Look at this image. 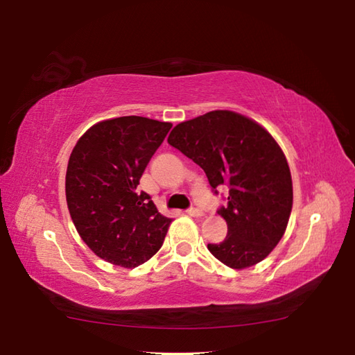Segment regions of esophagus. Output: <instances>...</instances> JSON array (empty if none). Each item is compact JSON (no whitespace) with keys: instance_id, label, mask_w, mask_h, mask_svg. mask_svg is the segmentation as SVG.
<instances>
[{"instance_id":"esophagus-1","label":"esophagus","mask_w":355,"mask_h":355,"mask_svg":"<svg viewBox=\"0 0 355 355\" xmlns=\"http://www.w3.org/2000/svg\"><path fill=\"white\" fill-rule=\"evenodd\" d=\"M186 213H188L189 216H192V218H202V216H203V211H202V209H199V208H189Z\"/></svg>"}]
</instances>
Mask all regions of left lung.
<instances>
[{
    "mask_svg": "<svg viewBox=\"0 0 355 355\" xmlns=\"http://www.w3.org/2000/svg\"><path fill=\"white\" fill-rule=\"evenodd\" d=\"M167 142L205 171L216 191L228 188L224 241L208 244L233 269L264 260L284 236L293 208V182L284 152L260 123L218 110L178 123Z\"/></svg>",
    "mask_w": 355,
    "mask_h": 355,
    "instance_id": "1",
    "label": "left lung"
}]
</instances>
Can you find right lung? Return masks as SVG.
Masks as SVG:
<instances>
[{
    "mask_svg": "<svg viewBox=\"0 0 355 355\" xmlns=\"http://www.w3.org/2000/svg\"><path fill=\"white\" fill-rule=\"evenodd\" d=\"M171 128L139 116L110 119L89 128L71 150L65 173L70 218L87 248L107 263L136 268L163 245L172 219L136 188Z\"/></svg>",
    "mask_w": 355,
    "mask_h": 355,
    "instance_id": "1",
    "label": "right lung"
}]
</instances>
